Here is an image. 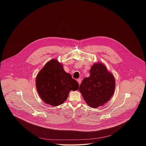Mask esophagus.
I'll list each match as a JSON object with an SVG mask.
<instances>
[{
    "instance_id": "1",
    "label": "esophagus",
    "mask_w": 146,
    "mask_h": 146,
    "mask_svg": "<svg viewBox=\"0 0 146 146\" xmlns=\"http://www.w3.org/2000/svg\"><path fill=\"white\" fill-rule=\"evenodd\" d=\"M77 82H78V83H79V84L80 85V83H81V79H77Z\"/></svg>"
}]
</instances>
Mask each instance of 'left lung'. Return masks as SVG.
<instances>
[{
	"instance_id": "1",
	"label": "left lung",
	"mask_w": 146,
	"mask_h": 146,
	"mask_svg": "<svg viewBox=\"0 0 146 146\" xmlns=\"http://www.w3.org/2000/svg\"><path fill=\"white\" fill-rule=\"evenodd\" d=\"M115 89V80L103 63H94L90 70V76L85 78L79 86L86 103L97 108L108 102Z\"/></svg>"
}]
</instances>
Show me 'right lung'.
I'll return each instance as SVG.
<instances>
[{
    "label": "right lung",
    "instance_id": "right-lung-1",
    "mask_svg": "<svg viewBox=\"0 0 146 146\" xmlns=\"http://www.w3.org/2000/svg\"><path fill=\"white\" fill-rule=\"evenodd\" d=\"M36 87L45 103L57 106L63 104L71 90L79 89V84L64 71L62 64L53 59L38 74Z\"/></svg>",
    "mask_w": 146,
    "mask_h": 146
}]
</instances>
